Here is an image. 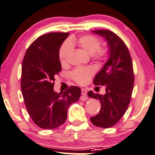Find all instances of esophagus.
<instances>
[{
  "mask_svg": "<svg viewBox=\"0 0 155 155\" xmlns=\"http://www.w3.org/2000/svg\"><path fill=\"white\" fill-rule=\"evenodd\" d=\"M81 93H82V95L86 96V95H87V90L86 89H84V88H83V89L81 90Z\"/></svg>",
  "mask_w": 155,
  "mask_h": 155,
  "instance_id": "esophagus-1",
  "label": "esophagus"
}]
</instances>
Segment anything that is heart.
I'll use <instances>...</instances> for the list:
<instances>
[{
  "instance_id": "heart-1",
  "label": "heart",
  "mask_w": 155,
  "mask_h": 155,
  "mask_svg": "<svg viewBox=\"0 0 155 155\" xmlns=\"http://www.w3.org/2000/svg\"><path fill=\"white\" fill-rule=\"evenodd\" d=\"M76 44L84 50L86 53L91 55L94 60L100 63L107 58L109 50L106 47H102L100 39L95 35H85L78 38H71L69 42H65L60 46L58 57L62 64L67 61L68 55L72 51V45ZM94 69L92 67L76 68L70 73V77L79 85H85L90 81L94 74Z\"/></svg>"
}]
</instances>
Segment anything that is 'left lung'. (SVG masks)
<instances>
[{
  "instance_id": "obj_1",
  "label": "left lung",
  "mask_w": 155,
  "mask_h": 155,
  "mask_svg": "<svg viewBox=\"0 0 155 155\" xmlns=\"http://www.w3.org/2000/svg\"><path fill=\"white\" fill-rule=\"evenodd\" d=\"M93 32L105 38L110 57L93 80L95 85H105L106 94L87 93L101 102L100 112L90 117V121L99 127L109 128L120 121L130 104L134 81L133 65L128 48L117 34L108 30Z\"/></svg>"
}]
</instances>
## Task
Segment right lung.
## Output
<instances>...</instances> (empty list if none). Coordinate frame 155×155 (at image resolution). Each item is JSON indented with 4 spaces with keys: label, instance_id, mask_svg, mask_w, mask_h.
<instances>
[{
    "label": "right lung",
    "instance_id": "right-lung-1",
    "mask_svg": "<svg viewBox=\"0 0 155 155\" xmlns=\"http://www.w3.org/2000/svg\"><path fill=\"white\" fill-rule=\"evenodd\" d=\"M69 34L49 33L40 36L23 58L21 86L24 102L34 123L43 129H55L64 124L70 105L81 95L76 86L60 93L53 90L55 78L62 69L58 52Z\"/></svg>",
    "mask_w": 155,
    "mask_h": 155
}]
</instances>
